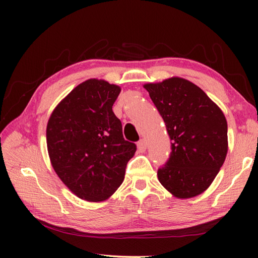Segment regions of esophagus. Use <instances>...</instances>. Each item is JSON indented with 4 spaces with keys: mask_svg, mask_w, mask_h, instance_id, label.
I'll return each instance as SVG.
<instances>
[{
    "mask_svg": "<svg viewBox=\"0 0 258 258\" xmlns=\"http://www.w3.org/2000/svg\"><path fill=\"white\" fill-rule=\"evenodd\" d=\"M146 146H147V144H146L145 140H141L139 143H138V150H139V152H141V153L145 152Z\"/></svg>",
    "mask_w": 258,
    "mask_h": 258,
    "instance_id": "34e87169",
    "label": "esophagus"
}]
</instances>
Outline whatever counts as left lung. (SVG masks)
I'll use <instances>...</instances> for the list:
<instances>
[{"label": "left lung", "mask_w": 258, "mask_h": 258, "mask_svg": "<svg viewBox=\"0 0 258 258\" xmlns=\"http://www.w3.org/2000/svg\"><path fill=\"white\" fill-rule=\"evenodd\" d=\"M172 141L168 161L157 177L177 199L205 191L220 172L228 150L227 122L222 109L191 82L169 78L144 84Z\"/></svg>", "instance_id": "8db88e82"}]
</instances>
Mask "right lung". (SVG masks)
Masks as SVG:
<instances>
[{"instance_id": "right-lung-1", "label": "right lung", "mask_w": 258, "mask_h": 258, "mask_svg": "<svg viewBox=\"0 0 258 258\" xmlns=\"http://www.w3.org/2000/svg\"><path fill=\"white\" fill-rule=\"evenodd\" d=\"M120 87L90 79L71 91L54 108L46 126V144L54 171L82 200L103 202L124 180L136 145L123 138L112 109Z\"/></svg>"}]
</instances>
